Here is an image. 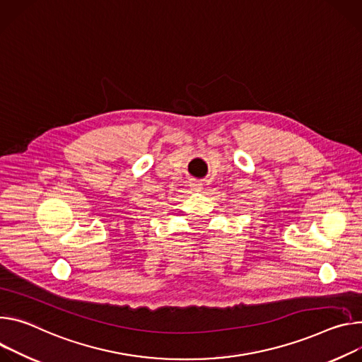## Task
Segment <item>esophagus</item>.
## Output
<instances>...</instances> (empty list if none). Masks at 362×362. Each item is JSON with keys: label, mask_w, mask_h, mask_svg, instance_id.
I'll list each match as a JSON object with an SVG mask.
<instances>
[{"label": "esophagus", "mask_w": 362, "mask_h": 362, "mask_svg": "<svg viewBox=\"0 0 362 362\" xmlns=\"http://www.w3.org/2000/svg\"><path fill=\"white\" fill-rule=\"evenodd\" d=\"M191 187H192L195 191H199V189L203 188V187H202V182H198V181H194V182H191Z\"/></svg>", "instance_id": "34e87169"}]
</instances>
